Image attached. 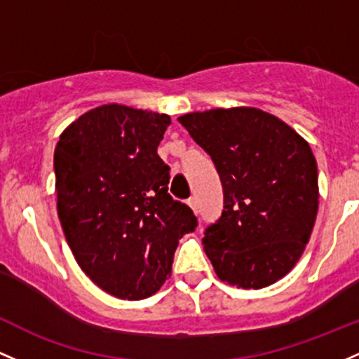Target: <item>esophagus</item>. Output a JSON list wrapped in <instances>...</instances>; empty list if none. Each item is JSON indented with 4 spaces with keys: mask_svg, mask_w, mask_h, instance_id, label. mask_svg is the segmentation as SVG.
Here are the masks:
<instances>
[{
    "mask_svg": "<svg viewBox=\"0 0 359 359\" xmlns=\"http://www.w3.org/2000/svg\"><path fill=\"white\" fill-rule=\"evenodd\" d=\"M187 204L189 206H191V210L196 212V215H198V201H196V198H191L187 201Z\"/></svg>",
    "mask_w": 359,
    "mask_h": 359,
    "instance_id": "obj_1",
    "label": "esophagus"
}]
</instances>
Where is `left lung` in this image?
Instances as JSON below:
<instances>
[{"instance_id":"8db88e82","label":"left lung","mask_w":359,"mask_h":359,"mask_svg":"<svg viewBox=\"0 0 359 359\" xmlns=\"http://www.w3.org/2000/svg\"><path fill=\"white\" fill-rule=\"evenodd\" d=\"M179 122L211 156L223 186V212L203 238L215 273L243 290L273 285L302 257L317 218L310 144L254 107L191 112Z\"/></svg>"}]
</instances>
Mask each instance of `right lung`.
Wrapping results in <instances>:
<instances>
[{"instance_id": "obj_1", "label": "right lung", "mask_w": 359, "mask_h": 359, "mask_svg": "<svg viewBox=\"0 0 359 359\" xmlns=\"http://www.w3.org/2000/svg\"><path fill=\"white\" fill-rule=\"evenodd\" d=\"M167 114L107 104L88 110L54 149L57 215L81 271L121 300H143L172 273L179 240L196 230L191 208L168 194L156 148Z\"/></svg>"}]
</instances>
